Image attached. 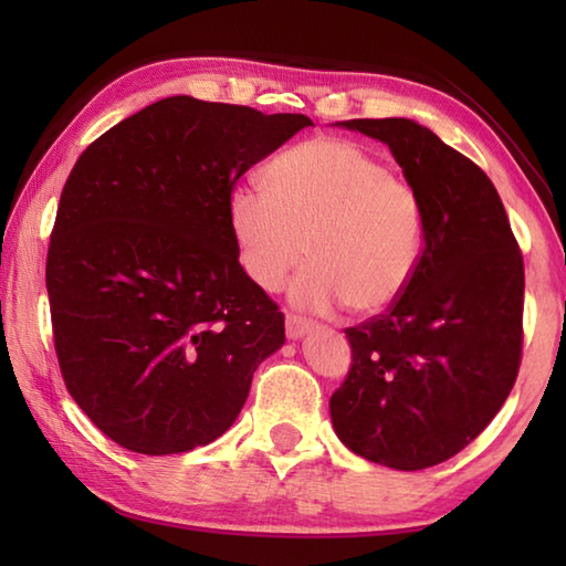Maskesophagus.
Instances as JSON below:
<instances>
[{
    "label": "esophagus",
    "mask_w": 566,
    "mask_h": 566,
    "mask_svg": "<svg viewBox=\"0 0 566 566\" xmlns=\"http://www.w3.org/2000/svg\"><path fill=\"white\" fill-rule=\"evenodd\" d=\"M310 329H312V322H310V319L300 317V314H286V327H284L286 337H290V339H300V337H304V334L310 332Z\"/></svg>",
    "instance_id": "obj_1"
}]
</instances>
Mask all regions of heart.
Here are the masks:
<instances>
[{"mask_svg":"<svg viewBox=\"0 0 566 566\" xmlns=\"http://www.w3.org/2000/svg\"><path fill=\"white\" fill-rule=\"evenodd\" d=\"M264 179L270 191L237 187L227 205L249 282L280 292L310 254L292 284L304 310L375 314L405 294L424 252V207L385 159L357 142L314 137L282 151Z\"/></svg>","mask_w":566,"mask_h":566,"instance_id":"b5f03b06","label":"heart"}]
</instances>
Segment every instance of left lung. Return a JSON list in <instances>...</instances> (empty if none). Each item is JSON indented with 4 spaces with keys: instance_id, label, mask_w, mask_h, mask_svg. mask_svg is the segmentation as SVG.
Segmentation results:
<instances>
[{
    "instance_id": "left-lung-1",
    "label": "left lung",
    "mask_w": 566,
    "mask_h": 566,
    "mask_svg": "<svg viewBox=\"0 0 566 566\" xmlns=\"http://www.w3.org/2000/svg\"><path fill=\"white\" fill-rule=\"evenodd\" d=\"M391 149L424 207V252L387 312L347 327L352 367L329 399L354 454L427 469L484 432L520 375L524 260L492 179L411 119H349Z\"/></svg>"
}]
</instances>
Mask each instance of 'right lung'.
<instances>
[{"mask_svg": "<svg viewBox=\"0 0 566 566\" xmlns=\"http://www.w3.org/2000/svg\"><path fill=\"white\" fill-rule=\"evenodd\" d=\"M304 114L167 97L114 124L66 177L46 252L52 337L72 399L112 442L179 454L222 437L284 314L237 262L239 177Z\"/></svg>", "mask_w": 566, "mask_h": 566, "instance_id": "1", "label": "right lung"}]
</instances>
